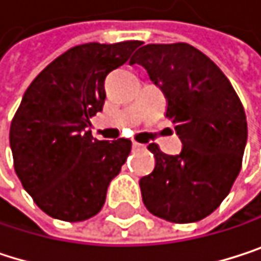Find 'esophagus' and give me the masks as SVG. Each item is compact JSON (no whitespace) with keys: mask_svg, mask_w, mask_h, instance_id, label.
<instances>
[{"mask_svg":"<svg viewBox=\"0 0 261 261\" xmlns=\"http://www.w3.org/2000/svg\"><path fill=\"white\" fill-rule=\"evenodd\" d=\"M133 148H135V150H142V148H145V145H142V144H139V142H133Z\"/></svg>","mask_w":261,"mask_h":261,"instance_id":"1","label":"esophagus"}]
</instances>
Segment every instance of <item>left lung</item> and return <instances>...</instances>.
<instances>
[{
	"label": "left lung",
	"mask_w": 261,
	"mask_h": 261,
	"mask_svg": "<svg viewBox=\"0 0 261 261\" xmlns=\"http://www.w3.org/2000/svg\"><path fill=\"white\" fill-rule=\"evenodd\" d=\"M129 64H141L167 97L182 151L170 156L151 144L154 170L139 180L147 210L173 223L199 222L229 194L248 139L245 108L229 79L187 44H148Z\"/></svg>",
	"instance_id": "1"
}]
</instances>
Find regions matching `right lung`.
I'll list each match as a JSON object with an SVG mask.
<instances>
[{"instance_id": "obj_1", "label": "right lung", "mask_w": 261, "mask_h": 261, "mask_svg": "<svg viewBox=\"0 0 261 261\" xmlns=\"http://www.w3.org/2000/svg\"><path fill=\"white\" fill-rule=\"evenodd\" d=\"M141 44L74 45L25 90L10 125L13 167L24 190L50 217L73 223L102 210L132 141H97L87 126L102 111L105 77Z\"/></svg>"}]
</instances>
